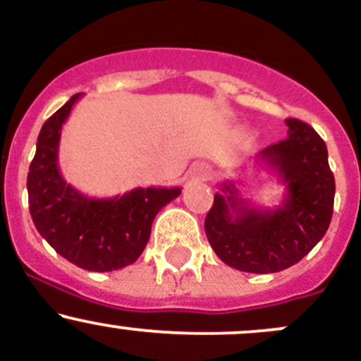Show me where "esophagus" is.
<instances>
[{
    "instance_id": "1",
    "label": "esophagus",
    "mask_w": 361,
    "mask_h": 361,
    "mask_svg": "<svg viewBox=\"0 0 361 361\" xmlns=\"http://www.w3.org/2000/svg\"><path fill=\"white\" fill-rule=\"evenodd\" d=\"M208 177H210V170H208L207 166H198V169H195V172H192V179L195 180H207Z\"/></svg>"
}]
</instances>
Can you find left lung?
<instances>
[{"instance_id":"obj_1","label":"left lung","mask_w":361,"mask_h":361,"mask_svg":"<svg viewBox=\"0 0 361 361\" xmlns=\"http://www.w3.org/2000/svg\"><path fill=\"white\" fill-rule=\"evenodd\" d=\"M285 123L287 139L257 154L285 185L280 205H254L226 180L205 219L217 257L245 273H278L297 264L325 236L332 219L336 180L325 142L304 121L288 118Z\"/></svg>"}]
</instances>
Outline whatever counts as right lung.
I'll return each instance as SVG.
<instances>
[{
	"label": "right lung",
	"mask_w": 361,
	"mask_h": 361,
	"mask_svg": "<svg viewBox=\"0 0 361 361\" xmlns=\"http://www.w3.org/2000/svg\"><path fill=\"white\" fill-rule=\"evenodd\" d=\"M80 97L73 95L42 126L27 173L29 212L57 254L81 269L107 273L140 257L156 214L180 188H135L113 198H90L68 184L59 170V142Z\"/></svg>",
	"instance_id": "obj_1"
}]
</instances>
